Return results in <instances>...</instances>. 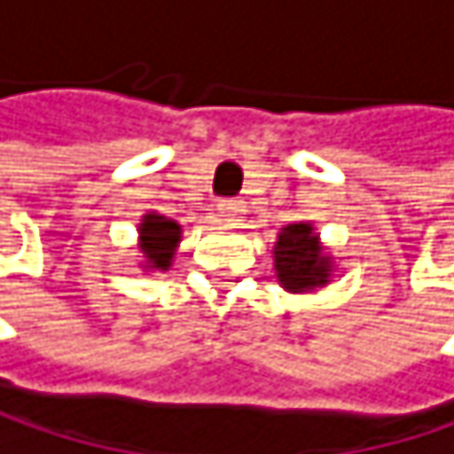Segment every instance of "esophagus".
<instances>
[{
  "instance_id": "obj_1",
  "label": "esophagus",
  "mask_w": 454,
  "mask_h": 454,
  "mask_svg": "<svg viewBox=\"0 0 454 454\" xmlns=\"http://www.w3.org/2000/svg\"><path fill=\"white\" fill-rule=\"evenodd\" d=\"M215 210H219V215H222L224 222H239L241 215H244V205L239 200H222Z\"/></svg>"
}]
</instances>
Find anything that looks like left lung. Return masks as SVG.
I'll return each mask as SVG.
<instances>
[{
    "label": "left lung",
    "mask_w": 454,
    "mask_h": 454,
    "mask_svg": "<svg viewBox=\"0 0 454 454\" xmlns=\"http://www.w3.org/2000/svg\"><path fill=\"white\" fill-rule=\"evenodd\" d=\"M274 269L277 280L288 291H308L325 286L330 277V257L322 254L318 235L310 224H288L277 235L274 247Z\"/></svg>",
    "instance_id": "obj_1"
}]
</instances>
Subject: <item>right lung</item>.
<instances>
[{"label":"right lung","instance_id":"right-lung-1","mask_svg":"<svg viewBox=\"0 0 454 454\" xmlns=\"http://www.w3.org/2000/svg\"><path fill=\"white\" fill-rule=\"evenodd\" d=\"M141 252L149 269H168L174 249L180 241V224L158 213H146L141 222Z\"/></svg>","mask_w":454,"mask_h":454}]
</instances>
